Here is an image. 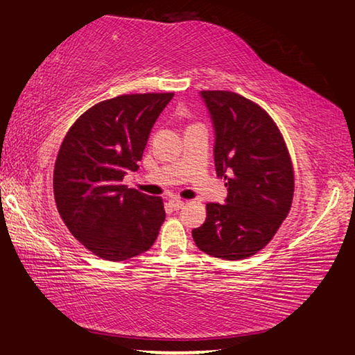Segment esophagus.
<instances>
[{"label":"esophagus","mask_w":355,"mask_h":355,"mask_svg":"<svg viewBox=\"0 0 355 355\" xmlns=\"http://www.w3.org/2000/svg\"><path fill=\"white\" fill-rule=\"evenodd\" d=\"M170 205H171V208H173V209H176V211H178V209H180V208H182V207L185 205V202L175 198V199H171V200H170Z\"/></svg>","instance_id":"34e87169"}]
</instances>
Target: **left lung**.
<instances>
[{"label": "left lung", "mask_w": 355, "mask_h": 355, "mask_svg": "<svg viewBox=\"0 0 355 355\" xmlns=\"http://www.w3.org/2000/svg\"><path fill=\"white\" fill-rule=\"evenodd\" d=\"M200 98L214 130L216 175L228 194L223 204H207V219L191 234L209 256L247 259L271 241L291 208V159L263 108L233 92L207 90Z\"/></svg>", "instance_id": "obj_1"}]
</instances>
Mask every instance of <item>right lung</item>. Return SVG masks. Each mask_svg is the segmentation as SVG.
Returning <instances> with one entry per match:
<instances>
[{
    "mask_svg": "<svg viewBox=\"0 0 355 355\" xmlns=\"http://www.w3.org/2000/svg\"><path fill=\"white\" fill-rule=\"evenodd\" d=\"M173 93L122 95L79 118L62 141L53 171L58 211L93 254L112 262L150 250L165 220L161 198L122 185Z\"/></svg>",
    "mask_w": 355,
    "mask_h": 355,
    "instance_id": "obj_1",
    "label": "right lung"
}]
</instances>
